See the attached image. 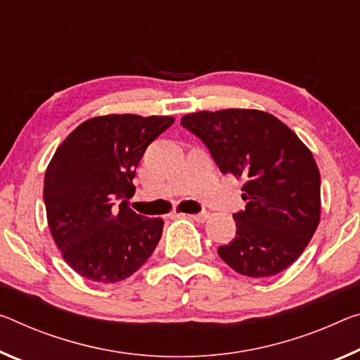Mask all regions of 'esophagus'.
Segmentation results:
<instances>
[{"label": "esophagus", "mask_w": 360, "mask_h": 360, "mask_svg": "<svg viewBox=\"0 0 360 360\" xmlns=\"http://www.w3.org/2000/svg\"><path fill=\"white\" fill-rule=\"evenodd\" d=\"M178 216H187V218H192L198 222H203L208 218V213H197V214H178Z\"/></svg>", "instance_id": "34e87169"}]
</instances>
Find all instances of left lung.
Segmentation results:
<instances>
[{
	"instance_id": "obj_1",
	"label": "left lung",
	"mask_w": 360,
	"mask_h": 360,
	"mask_svg": "<svg viewBox=\"0 0 360 360\" xmlns=\"http://www.w3.org/2000/svg\"><path fill=\"white\" fill-rule=\"evenodd\" d=\"M181 124L200 139L222 174L243 179L236 237L218 248L233 271L271 277L300 258L321 221V174L287 124L252 108L197 112Z\"/></svg>"
}]
</instances>
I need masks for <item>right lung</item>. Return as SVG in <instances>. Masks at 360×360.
I'll use <instances>...</instances> for the list:
<instances>
[{
	"instance_id": "right-lung-1",
	"label": "right lung",
	"mask_w": 360,
	"mask_h": 360,
	"mask_svg": "<svg viewBox=\"0 0 360 360\" xmlns=\"http://www.w3.org/2000/svg\"><path fill=\"white\" fill-rule=\"evenodd\" d=\"M173 117L105 115L86 120L56 150L44 174L49 231L68 266L88 281H124L149 259L162 218L128 207L136 168Z\"/></svg>"
}]
</instances>
